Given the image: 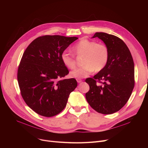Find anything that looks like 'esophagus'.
Here are the masks:
<instances>
[{"instance_id": "obj_1", "label": "esophagus", "mask_w": 148, "mask_h": 148, "mask_svg": "<svg viewBox=\"0 0 148 148\" xmlns=\"http://www.w3.org/2000/svg\"><path fill=\"white\" fill-rule=\"evenodd\" d=\"M77 82H78L79 83H80L82 82V80L81 79H77Z\"/></svg>"}]
</instances>
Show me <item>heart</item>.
I'll return each mask as SVG.
<instances>
[{
	"instance_id": "obj_1",
	"label": "heart",
	"mask_w": 148,
	"mask_h": 148,
	"mask_svg": "<svg viewBox=\"0 0 148 148\" xmlns=\"http://www.w3.org/2000/svg\"><path fill=\"white\" fill-rule=\"evenodd\" d=\"M73 53L78 56L84 55L83 66L77 68L70 72V77L75 79H83L93 71L99 72L106 67L109 59V50L103 44H97L95 41L82 39L72 48ZM62 64L68 69H73L76 65L74 57L64 51L61 54Z\"/></svg>"
}]
</instances>
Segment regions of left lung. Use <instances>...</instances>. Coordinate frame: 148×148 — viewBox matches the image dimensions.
<instances>
[{
    "instance_id": "8db88e82",
    "label": "left lung",
    "mask_w": 148,
    "mask_h": 148,
    "mask_svg": "<svg viewBox=\"0 0 148 148\" xmlns=\"http://www.w3.org/2000/svg\"><path fill=\"white\" fill-rule=\"evenodd\" d=\"M96 37L104 42L110 56L102 71L86 79L90 88L86 98L93 109L109 114L119 111L129 99L134 87V64L130 50L121 39L104 32H97L92 36Z\"/></svg>"
}]
</instances>
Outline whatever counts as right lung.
Masks as SVG:
<instances>
[{
    "label": "right lung",
    "mask_w": 148,
    "mask_h": 148,
    "mask_svg": "<svg viewBox=\"0 0 148 148\" xmlns=\"http://www.w3.org/2000/svg\"><path fill=\"white\" fill-rule=\"evenodd\" d=\"M78 38L44 35L31 42L23 54L17 80L26 104L45 117L64 109L70 93L77 86L74 79H61L69 73L61 54Z\"/></svg>",
    "instance_id": "add662e5"
}]
</instances>
